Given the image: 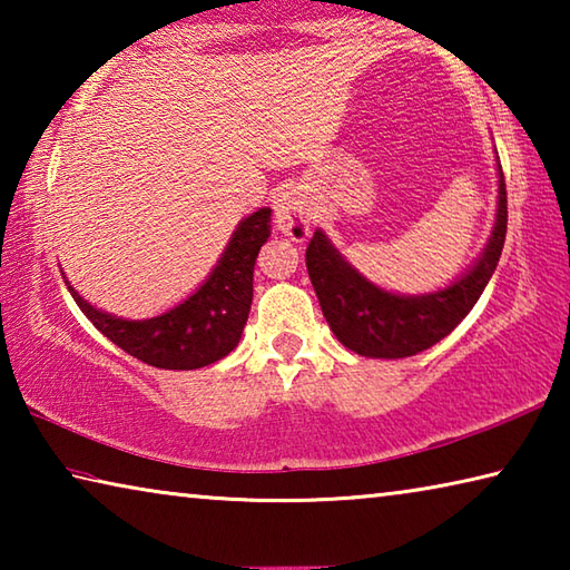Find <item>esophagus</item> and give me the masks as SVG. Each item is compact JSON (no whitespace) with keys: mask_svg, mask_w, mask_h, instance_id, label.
<instances>
[{"mask_svg":"<svg viewBox=\"0 0 570 570\" xmlns=\"http://www.w3.org/2000/svg\"><path fill=\"white\" fill-rule=\"evenodd\" d=\"M274 216L276 226L284 236L292 240H306L308 230H312L314 214L306 196L296 186H288L278 193L274 200Z\"/></svg>","mask_w":570,"mask_h":570,"instance_id":"1","label":"esophagus"}]
</instances>
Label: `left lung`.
<instances>
[{"instance_id": "obj_1", "label": "left lung", "mask_w": 570, "mask_h": 570, "mask_svg": "<svg viewBox=\"0 0 570 570\" xmlns=\"http://www.w3.org/2000/svg\"><path fill=\"white\" fill-rule=\"evenodd\" d=\"M508 230V196L498 166V210L493 234L465 274L430 294H394L372 284L336 250L320 228L306 248L308 278L320 306L346 350L372 360H402L430 350L455 330L495 274Z\"/></svg>"}]
</instances>
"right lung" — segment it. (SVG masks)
Segmentation results:
<instances>
[{
  "instance_id": "1",
  "label": "right lung",
  "mask_w": 570,
  "mask_h": 570,
  "mask_svg": "<svg viewBox=\"0 0 570 570\" xmlns=\"http://www.w3.org/2000/svg\"><path fill=\"white\" fill-rule=\"evenodd\" d=\"M272 236V208H258L236 226L234 236L204 284L168 312L150 320H122L95 308L70 288L82 314L112 344L158 370H198L236 350L254 298V266Z\"/></svg>"
}]
</instances>
